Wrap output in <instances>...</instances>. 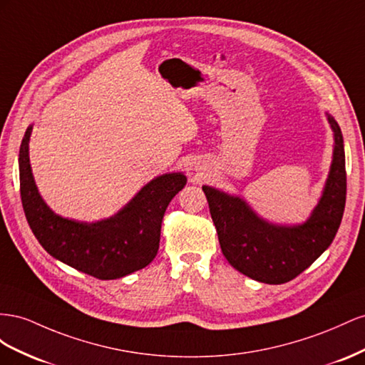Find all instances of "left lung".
<instances>
[{
  "instance_id": "left-lung-1",
  "label": "left lung",
  "mask_w": 365,
  "mask_h": 365,
  "mask_svg": "<svg viewBox=\"0 0 365 365\" xmlns=\"http://www.w3.org/2000/svg\"><path fill=\"white\" fill-rule=\"evenodd\" d=\"M333 131L331 165L324 190L310 217L299 225H277L259 217L238 195L203 185L222 252L243 275L266 284H283L306 270L335 238L346 206V154L338 122L326 113Z\"/></svg>"
}]
</instances>
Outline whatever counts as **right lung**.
Returning a JSON list of instances; mask_svg holds the SVG:
<instances>
[{"mask_svg": "<svg viewBox=\"0 0 365 365\" xmlns=\"http://www.w3.org/2000/svg\"><path fill=\"white\" fill-rule=\"evenodd\" d=\"M34 125L19 148V188L24 214L36 240L59 262L99 279H116L148 266L159 251L163 214L183 190L186 175L155 177L114 215L93 223L61 217L41 197L29 158Z\"/></svg>", "mask_w": 365, "mask_h": 365, "instance_id": "right-lung-1", "label": "right lung"}]
</instances>
